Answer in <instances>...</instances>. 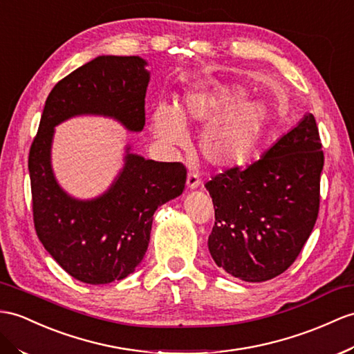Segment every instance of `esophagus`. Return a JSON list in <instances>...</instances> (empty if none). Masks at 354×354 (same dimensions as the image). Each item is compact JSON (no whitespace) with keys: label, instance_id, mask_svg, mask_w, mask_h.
I'll list each match as a JSON object with an SVG mask.
<instances>
[{"label":"esophagus","instance_id":"esophagus-1","mask_svg":"<svg viewBox=\"0 0 354 354\" xmlns=\"http://www.w3.org/2000/svg\"><path fill=\"white\" fill-rule=\"evenodd\" d=\"M186 185H187V189L194 191V189H196L201 185V180H200V177H198V174H195V172H189L187 178H186Z\"/></svg>","mask_w":354,"mask_h":354}]
</instances>
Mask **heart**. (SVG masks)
<instances>
[{
    "instance_id": "b5f03b06",
    "label": "heart",
    "mask_w": 354,
    "mask_h": 354,
    "mask_svg": "<svg viewBox=\"0 0 354 354\" xmlns=\"http://www.w3.org/2000/svg\"><path fill=\"white\" fill-rule=\"evenodd\" d=\"M245 97L246 90L234 84L189 88L176 108L154 106L151 133L165 149L180 150L189 144L185 129L205 124L198 142L203 158L216 168L236 167L251 156L270 118L263 100Z\"/></svg>"
}]
</instances>
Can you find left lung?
<instances>
[{
  "mask_svg": "<svg viewBox=\"0 0 354 354\" xmlns=\"http://www.w3.org/2000/svg\"><path fill=\"white\" fill-rule=\"evenodd\" d=\"M324 165L311 112L260 160L205 185L214 205L209 251L218 267L246 282L269 281L295 263L315 225Z\"/></svg>",
  "mask_w": 354,
  "mask_h": 354,
  "instance_id": "obj_1",
  "label": "left lung"
}]
</instances>
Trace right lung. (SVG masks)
Returning a JSON list of instances; mask_svg holds the SVG:
<instances>
[{"label":"right lung","instance_id":"1","mask_svg":"<svg viewBox=\"0 0 354 354\" xmlns=\"http://www.w3.org/2000/svg\"><path fill=\"white\" fill-rule=\"evenodd\" d=\"M147 59L99 55L59 81L49 93L34 138L28 171L34 227L49 255L75 279L100 286L133 273L147 252L153 214L183 194L186 169L156 162L127 144L123 167L105 192L76 198L53 168L55 127L81 115L112 118L129 132L145 124L150 82Z\"/></svg>","mask_w":354,"mask_h":354}]
</instances>
